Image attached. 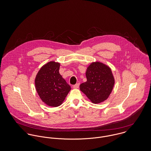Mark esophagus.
Here are the masks:
<instances>
[{
	"label": "esophagus",
	"instance_id": "1",
	"mask_svg": "<svg viewBox=\"0 0 151 151\" xmlns=\"http://www.w3.org/2000/svg\"><path fill=\"white\" fill-rule=\"evenodd\" d=\"M79 84H80L79 83H77V84L73 85V88H75V89L78 88L79 87Z\"/></svg>",
	"mask_w": 151,
	"mask_h": 151
}]
</instances>
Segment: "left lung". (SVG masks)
I'll use <instances>...</instances> for the list:
<instances>
[{
	"mask_svg": "<svg viewBox=\"0 0 151 151\" xmlns=\"http://www.w3.org/2000/svg\"><path fill=\"white\" fill-rule=\"evenodd\" d=\"M87 81L80 85V90L95 104L106 101L113 89L115 80L111 68L99 61L93 62L86 72Z\"/></svg>",
	"mask_w": 151,
	"mask_h": 151,
	"instance_id": "left-lung-1",
	"label": "left lung"
}]
</instances>
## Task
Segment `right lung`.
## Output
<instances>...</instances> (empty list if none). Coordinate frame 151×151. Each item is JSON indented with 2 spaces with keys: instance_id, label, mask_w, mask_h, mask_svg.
<instances>
[{
  "instance_id": "obj_1",
  "label": "right lung",
  "mask_w": 151,
  "mask_h": 151,
  "mask_svg": "<svg viewBox=\"0 0 151 151\" xmlns=\"http://www.w3.org/2000/svg\"><path fill=\"white\" fill-rule=\"evenodd\" d=\"M60 64L53 61L44 65L35 79L36 91L43 102L58 107L63 104L71 88L59 73Z\"/></svg>"
}]
</instances>
